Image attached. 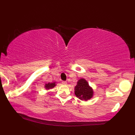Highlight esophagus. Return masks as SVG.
<instances>
[{"label":"esophagus","instance_id":"esophagus-1","mask_svg":"<svg viewBox=\"0 0 135 135\" xmlns=\"http://www.w3.org/2000/svg\"><path fill=\"white\" fill-rule=\"evenodd\" d=\"M62 84H64V85H66V84H67V81H62Z\"/></svg>","mask_w":135,"mask_h":135}]
</instances>
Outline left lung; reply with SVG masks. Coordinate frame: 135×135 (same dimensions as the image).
Wrapping results in <instances>:
<instances>
[{"mask_svg":"<svg viewBox=\"0 0 135 135\" xmlns=\"http://www.w3.org/2000/svg\"><path fill=\"white\" fill-rule=\"evenodd\" d=\"M75 94L80 100L87 101L92 97L94 92L86 79L82 78L78 81L75 87Z\"/></svg>","mask_w":135,"mask_h":135,"instance_id":"left-lung-1","label":"left lung"}]
</instances>
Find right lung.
Instances as JSON below:
<instances>
[{
	"instance_id": "right-lung-1",
	"label": "right lung",
	"mask_w": 135,
	"mask_h": 135,
	"mask_svg": "<svg viewBox=\"0 0 135 135\" xmlns=\"http://www.w3.org/2000/svg\"><path fill=\"white\" fill-rule=\"evenodd\" d=\"M55 86H56V83H49L48 84H45V88L46 89H52Z\"/></svg>"
}]
</instances>
